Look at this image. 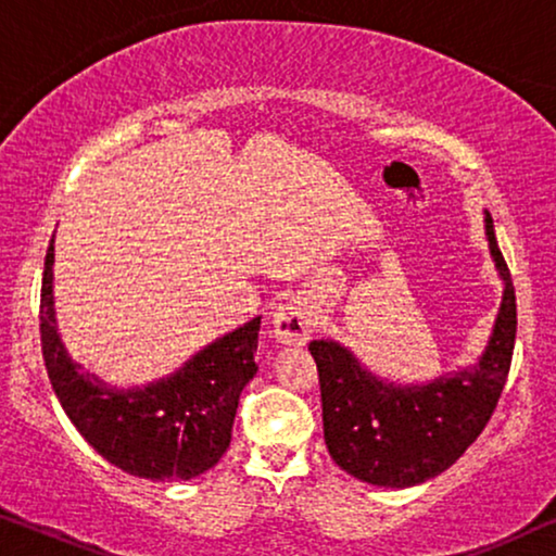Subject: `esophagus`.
Wrapping results in <instances>:
<instances>
[{
    "instance_id": "34e87169",
    "label": "esophagus",
    "mask_w": 556,
    "mask_h": 556,
    "mask_svg": "<svg viewBox=\"0 0 556 556\" xmlns=\"http://www.w3.org/2000/svg\"><path fill=\"white\" fill-rule=\"evenodd\" d=\"M274 338L285 345H305L309 336H313L315 320L305 302L290 300L279 305L271 315Z\"/></svg>"
}]
</instances>
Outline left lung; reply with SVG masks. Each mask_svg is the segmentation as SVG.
<instances>
[{"mask_svg":"<svg viewBox=\"0 0 556 556\" xmlns=\"http://www.w3.org/2000/svg\"><path fill=\"white\" fill-rule=\"evenodd\" d=\"M485 239L503 298L476 366L425 383H396L376 376L338 340L309 343L320 374L325 445L348 476L381 488L419 485L445 472L491 419L514 355L516 294L488 211Z\"/></svg>","mask_w":556,"mask_h":556,"instance_id":"left-lung-1","label":"left lung"}]
</instances>
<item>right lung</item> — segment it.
<instances>
[{
  "label": "right lung",
  "instance_id": "add662e5",
  "mask_svg": "<svg viewBox=\"0 0 556 556\" xmlns=\"http://www.w3.org/2000/svg\"><path fill=\"white\" fill-rule=\"evenodd\" d=\"M50 239L40 294L42 358L53 391L80 438L129 476L173 483L211 470L231 445L239 396L254 379L262 317L243 323L144 387H111L71 358L58 332Z\"/></svg>",
  "mask_w": 556,
  "mask_h": 556
}]
</instances>
